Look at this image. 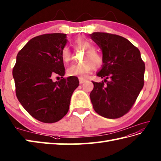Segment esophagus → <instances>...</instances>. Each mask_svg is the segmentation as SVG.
<instances>
[{
    "label": "esophagus",
    "mask_w": 161,
    "mask_h": 161,
    "mask_svg": "<svg viewBox=\"0 0 161 161\" xmlns=\"http://www.w3.org/2000/svg\"><path fill=\"white\" fill-rule=\"evenodd\" d=\"M87 80L85 79V78H79V83L80 84H83V83H85V81H86Z\"/></svg>",
    "instance_id": "obj_1"
}]
</instances>
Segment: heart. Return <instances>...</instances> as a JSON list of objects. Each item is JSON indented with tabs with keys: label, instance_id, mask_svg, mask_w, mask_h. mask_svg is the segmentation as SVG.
<instances>
[{
	"label": "heart",
	"instance_id": "1",
	"mask_svg": "<svg viewBox=\"0 0 161 161\" xmlns=\"http://www.w3.org/2000/svg\"><path fill=\"white\" fill-rule=\"evenodd\" d=\"M76 48L85 51V53L82 58V62L78 64H74L67 69V74L69 76H79L85 77L92 69L100 67L102 64L103 59L101 55L95 51L94 45L90 41L85 38H78L75 40ZM61 57L65 63L71 60V53L69 47L64 46L61 51Z\"/></svg>",
	"mask_w": 161,
	"mask_h": 161
}]
</instances>
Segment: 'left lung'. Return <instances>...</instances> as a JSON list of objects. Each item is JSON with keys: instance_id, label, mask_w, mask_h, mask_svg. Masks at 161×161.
Wrapping results in <instances>:
<instances>
[{"instance_id": "left-lung-1", "label": "left lung", "mask_w": 161, "mask_h": 161, "mask_svg": "<svg viewBox=\"0 0 161 161\" xmlns=\"http://www.w3.org/2000/svg\"><path fill=\"white\" fill-rule=\"evenodd\" d=\"M90 36L103 53L102 68L97 75L104 80L92 81L90 94L94 110L106 118L121 117L130 110L144 86L145 62L139 49L122 36L107 32Z\"/></svg>"}]
</instances>
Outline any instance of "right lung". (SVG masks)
<instances>
[{"label":"right lung","instance_id":"1","mask_svg":"<svg viewBox=\"0 0 161 161\" xmlns=\"http://www.w3.org/2000/svg\"><path fill=\"white\" fill-rule=\"evenodd\" d=\"M67 42L66 34L39 35L16 55L12 71L16 97L24 109L42 122L54 123L66 115L71 95L79 85L76 76L63 78L61 51ZM55 75L61 79L53 81Z\"/></svg>","mask_w":161,"mask_h":161}]
</instances>
